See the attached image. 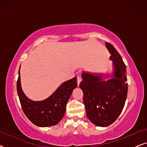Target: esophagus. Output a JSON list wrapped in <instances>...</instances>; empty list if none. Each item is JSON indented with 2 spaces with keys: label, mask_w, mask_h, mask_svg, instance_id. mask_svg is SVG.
<instances>
[{
  "label": "esophagus",
  "mask_w": 147,
  "mask_h": 147,
  "mask_svg": "<svg viewBox=\"0 0 147 147\" xmlns=\"http://www.w3.org/2000/svg\"><path fill=\"white\" fill-rule=\"evenodd\" d=\"M82 81V78L81 77H77V84L78 85H79L80 83H81Z\"/></svg>",
  "instance_id": "esophagus-1"
}]
</instances>
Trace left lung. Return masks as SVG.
Wrapping results in <instances>:
<instances>
[{
  "label": "left lung",
  "instance_id": "8db88e82",
  "mask_svg": "<svg viewBox=\"0 0 147 147\" xmlns=\"http://www.w3.org/2000/svg\"><path fill=\"white\" fill-rule=\"evenodd\" d=\"M105 46L113 60V78L103 81L101 75L89 72L82 74L79 87L83 92V102L87 116L96 126H108L116 120L122 112L128 93L126 66L120 54L111 44Z\"/></svg>",
  "mask_w": 147,
  "mask_h": 147
}]
</instances>
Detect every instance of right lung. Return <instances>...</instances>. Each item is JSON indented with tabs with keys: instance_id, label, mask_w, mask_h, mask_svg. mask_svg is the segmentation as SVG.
I'll return each mask as SVG.
<instances>
[{
	"instance_id": "add662e5",
	"label": "right lung",
	"mask_w": 147,
	"mask_h": 147,
	"mask_svg": "<svg viewBox=\"0 0 147 147\" xmlns=\"http://www.w3.org/2000/svg\"><path fill=\"white\" fill-rule=\"evenodd\" d=\"M77 87V77H74L62 83L48 99L41 101H31L25 96L21 89L19 70L17 90L21 107L27 118L38 126H52L62 120L66 103L73 89Z\"/></svg>"
}]
</instances>
